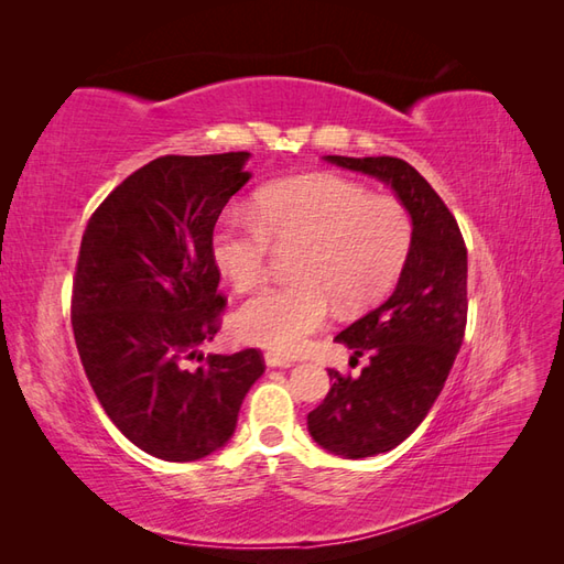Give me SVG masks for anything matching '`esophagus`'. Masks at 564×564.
<instances>
[{
	"label": "esophagus",
	"mask_w": 564,
	"mask_h": 564,
	"mask_svg": "<svg viewBox=\"0 0 564 564\" xmlns=\"http://www.w3.org/2000/svg\"><path fill=\"white\" fill-rule=\"evenodd\" d=\"M263 361H267L269 368H291L293 366L291 358L279 356V354H267V356H263Z\"/></svg>",
	"instance_id": "34e87169"
}]
</instances>
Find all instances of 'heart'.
I'll list each match as a JSON object with an SVG mask.
<instances>
[{"instance_id":"obj_1","label":"heart","mask_w":564,"mask_h":564,"mask_svg":"<svg viewBox=\"0 0 564 564\" xmlns=\"http://www.w3.org/2000/svg\"><path fill=\"white\" fill-rule=\"evenodd\" d=\"M297 245L295 283L267 285L237 310L242 341L297 354L327 325L334 301L346 310L380 301L410 259L414 225L400 200L334 174H305L261 188L254 210H225L210 237L215 267L235 291L259 283L273 247Z\"/></svg>"}]
</instances>
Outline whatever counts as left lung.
<instances>
[{"instance_id":"8db88e82","label":"left lung","mask_w":564,"mask_h":564,"mask_svg":"<svg viewBox=\"0 0 564 564\" xmlns=\"http://www.w3.org/2000/svg\"><path fill=\"white\" fill-rule=\"evenodd\" d=\"M329 164L388 184L414 225V245L386 303L337 334L354 358L368 354L361 376L334 380L307 414L317 446L341 458L388 453L424 422L463 344L467 319V249L453 213L412 164L398 158H339Z\"/></svg>"}]
</instances>
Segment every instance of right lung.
<instances>
[{
  "label": "right lung",
  "mask_w": 564,
  "mask_h": 564,
  "mask_svg": "<svg viewBox=\"0 0 564 564\" xmlns=\"http://www.w3.org/2000/svg\"><path fill=\"white\" fill-rule=\"evenodd\" d=\"M249 152L152 160L116 186L82 237L72 332L118 431L154 458L188 463L232 438L263 373L257 349L203 358L225 307L210 237L242 188Z\"/></svg>",
  "instance_id": "obj_1"
}]
</instances>
